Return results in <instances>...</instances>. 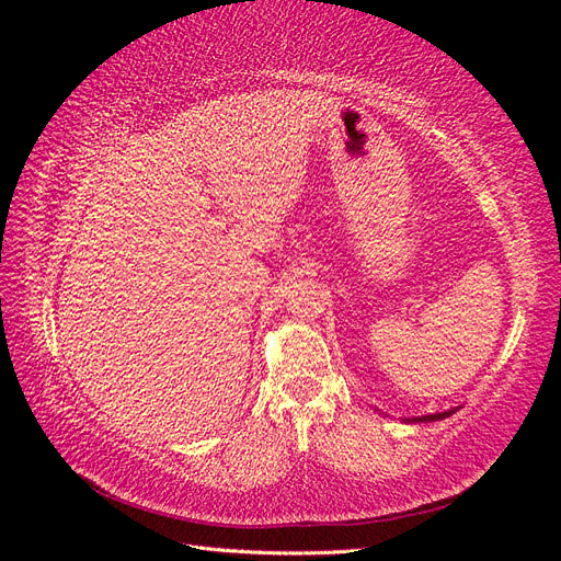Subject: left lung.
Listing matches in <instances>:
<instances>
[{"mask_svg":"<svg viewBox=\"0 0 561 561\" xmlns=\"http://www.w3.org/2000/svg\"><path fill=\"white\" fill-rule=\"evenodd\" d=\"M456 410H458V407H454V410H447V412H435V414L414 416V419H404V421H410V423H431V421H439V419H447V416H451ZM377 412H379V410H377ZM381 414H383V412H381Z\"/></svg>","mask_w":561,"mask_h":561,"instance_id":"1","label":"left lung"}]
</instances>
